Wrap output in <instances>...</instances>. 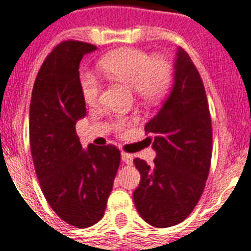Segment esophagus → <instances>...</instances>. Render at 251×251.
<instances>
[{
    "label": "esophagus",
    "mask_w": 251,
    "mask_h": 251,
    "mask_svg": "<svg viewBox=\"0 0 251 251\" xmlns=\"http://www.w3.org/2000/svg\"><path fill=\"white\" fill-rule=\"evenodd\" d=\"M122 161L125 162L126 165H131L132 164V156L130 153H126V152H122L121 153Z\"/></svg>",
    "instance_id": "esophagus-1"
}]
</instances>
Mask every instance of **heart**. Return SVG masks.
<instances>
[{
  "label": "heart",
  "mask_w": 251,
  "mask_h": 251,
  "mask_svg": "<svg viewBox=\"0 0 251 251\" xmlns=\"http://www.w3.org/2000/svg\"><path fill=\"white\" fill-rule=\"evenodd\" d=\"M99 68L109 78L132 87L136 95L146 100H157L164 97L172 83V64L164 56H152L150 52L135 48H125L105 55ZM79 90L83 101L94 107L99 103L101 82L97 75L82 72L79 75ZM130 120L117 116L112 127L122 134L129 129Z\"/></svg>",
  "instance_id": "heart-1"
}]
</instances>
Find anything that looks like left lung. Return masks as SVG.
I'll use <instances>...</instances> for the list:
<instances>
[{
	"label": "left lung",
	"instance_id": "obj_1",
	"mask_svg": "<svg viewBox=\"0 0 251 251\" xmlns=\"http://www.w3.org/2000/svg\"><path fill=\"white\" fill-rule=\"evenodd\" d=\"M153 164L135 158L140 183L134 203L148 225L166 228L192 213L202 195L211 162L213 131L202 79L189 55L178 49L172 93L147 122Z\"/></svg>",
	"mask_w": 251,
	"mask_h": 251
}]
</instances>
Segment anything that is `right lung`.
<instances>
[{
    "mask_svg": "<svg viewBox=\"0 0 251 251\" xmlns=\"http://www.w3.org/2000/svg\"><path fill=\"white\" fill-rule=\"evenodd\" d=\"M94 50L81 41L59 44L38 71L29 108L30 152L41 189L56 215L77 228L103 218L121 160L111 144L83 150L76 134V122L86 116L79 62Z\"/></svg>",
    "mask_w": 251,
    "mask_h": 251,
    "instance_id": "right-lung-1",
    "label": "right lung"
}]
</instances>
